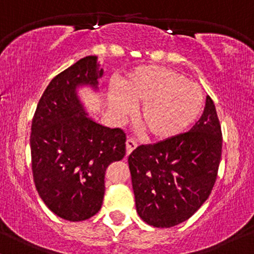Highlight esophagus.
I'll return each mask as SVG.
<instances>
[{
	"mask_svg": "<svg viewBox=\"0 0 254 254\" xmlns=\"http://www.w3.org/2000/svg\"><path fill=\"white\" fill-rule=\"evenodd\" d=\"M136 146H137L136 140H133V139H131V138L127 139V155H130L131 152L135 150Z\"/></svg>",
	"mask_w": 254,
	"mask_h": 254,
	"instance_id": "esophagus-1",
	"label": "esophagus"
}]
</instances>
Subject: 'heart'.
<instances>
[{
    "mask_svg": "<svg viewBox=\"0 0 254 254\" xmlns=\"http://www.w3.org/2000/svg\"><path fill=\"white\" fill-rule=\"evenodd\" d=\"M121 92L110 96L111 108L122 117H127L130 104L142 105L137 123L152 140L173 138L187 130L203 106L201 88L167 67H138L122 80Z\"/></svg>",
    "mask_w": 254,
    "mask_h": 254,
    "instance_id": "b5f03b06",
    "label": "heart"
}]
</instances>
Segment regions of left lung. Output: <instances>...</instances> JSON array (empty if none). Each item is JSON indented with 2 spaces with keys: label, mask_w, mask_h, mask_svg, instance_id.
<instances>
[{
  "label": "left lung",
  "mask_w": 254,
  "mask_h": 254,
  "mask_svg": "<svg viewBox=\"0 0 254 254\" xmlns=\"http://www.w3.org/2000/svg\"><path fill=\"white\" fill-rule=\"evenodd\" d=\"M221 150V125L209 96L202 116L187 132L137 146L127 161L143 221L169 228L190 218L212 193Z\"/></svg>",
  "instance_id": "left-lung-1"
}]
</instances>
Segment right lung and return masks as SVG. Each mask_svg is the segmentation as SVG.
<instances>
[{
	"instance_id": "add662e5",
	"label": "right lung",
	"mask_w": 254,
	"mask_h": 254,
	"mask_svg": "<svg viewBox=\"0 0 254 254\" xmlns=\"http://www.w3.org/2000/svg\"><path fill=\"white\" fill-rule=\"evenodd\" d=\"M97 57L82 58L56 75L32 122L30 152L36 190L54 214L82 221L102 208L108 167L125 156L127 135L86 117L75 88L97 87Z\"/></svg>"
}]
</instances>
